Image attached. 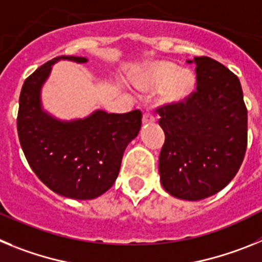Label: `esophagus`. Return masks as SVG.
<instances>
[{"mask_svg": "<svg viewBox=\"0 0 262 262\" xmlns=\"http://www.w3.org/2000/svg\"><path fill=\"white\" fill-rule=\"evenodd\" d=\"M152 122H155V115L149 113V111L144 113V115H143V123H152Z\"/></svg>", "mask_w": 262, "mask_h": 262, "instance_id": "1", "label": "esophagus"}]
</instances>
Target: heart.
Instances as JSON below:
<instances>
[{"mask_svg":"<svg viewBox=\"0 0 262 262\" xmlns=\"http://www.w3.org/2000/svg\"><path fill=\"white\" fill-rule=\"evenodd\" d=\"M195 77L190 71H180L177 66L170 62H160L152 71L138 81L143 89H164L163 98L168 102H180L191 93Z\"/></svg>","mask_w":262,"mask_h":262,"instance_id":"obj_1","label":"heart"}]
</instances>
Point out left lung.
I'll use <instances>...</instances> for the list:
<instances>
[{"instance_id": "1", "label": "left lung", "mask_w": 262, "mask_h": 262, "mask_svg": "<svg viewBox=\"0 0 262 262\" xmlns=\"http://www.w3.org/2000/svg\"><path fill=\"white\" fill-rule=\"evenodd\" d=\"M195 64L196 89L182 102L159 107L165 134L160 180L170 195L201 201L221 191L236 176L248 140V111L239 78L207 56Z\"/></svg>"}]
</instances>
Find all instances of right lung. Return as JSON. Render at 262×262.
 <instances>
[{
	"mask_svg": "<svg viewBox=\"0 0 262 262\" xmlns=\"http://www.w3.org/2000/svg\"><path fill=\"white\" fill-rule=\"evenodd\" d=\"M59 60L88 61L86 57H55L26 78L17 118L20 147L34 173L51 190L72 200H93L117 180L124 149L142 127V111L97 110L75 120L50 115L41 107L40 92Z\"/></svg>",
	"mask_w": 262,
	"mask_h": 262,
	"instance_id": "1",
	"label": "right lung"
}]
</instances>
